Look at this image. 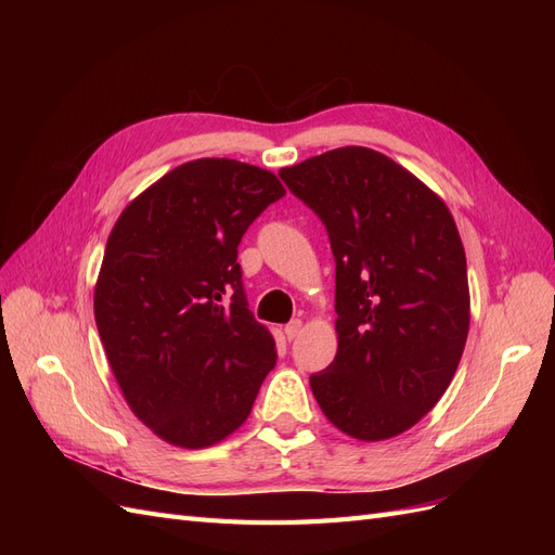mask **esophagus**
Instances as JSON below:
<instances>
[{"mask_svg":"<svg viewBox=\"0 0 555 555\" xmlns=\"http://www.w3.org/2000/svg\"><path fill=\"white\" fill-rule=\"evenodd\" d=\"M300 328H304V322H300V319H294V322H289L287 326H284V335H287L289 340H294V338H298Z\"/></svg>","mask_w":555,"mask_h":555,"instance_id":"34e87169","label":"esophagus"}]
</instances>
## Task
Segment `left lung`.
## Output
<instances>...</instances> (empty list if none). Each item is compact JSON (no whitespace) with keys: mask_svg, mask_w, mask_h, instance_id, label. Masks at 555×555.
<instances>
[{"mask_svg":"<svg viewBox=\"0 0 555 555\" xmlns=\"http://www.w3.org/2000/svg\"><path fill=\"white\" fill-rule=\"evenodd\" d=\"M324 222L338 354L310 377L328 422L363 442L412 428L442 398L469 328L465 249L444 201L371 147L280 171Z\"/></svg>","mask_w":555,"mask_h":555,"instance_id":"obj_1","label":"left lung"}]
</instances>
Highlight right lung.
Masks as SVG:
<instances>
[{"label": "right lung", "mask_w": 555, "mask_h": 555, "mask_svg": "<svg viewBox=\"0 0 555 555\" xmlns=\"http://www.w3.org/2000/svg\"><path fill=\"white\" fill-rule=\"evenodd\" d=\"M282 182L236 159H194L131 201L111 231L94 319L127 405L162 440L222 442L245 424L275 340L247 308L238 245Z\"/></svg>", "instance_id": "add662e5"}]
</instances>
